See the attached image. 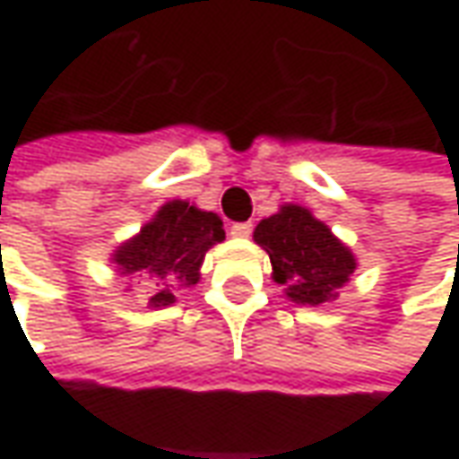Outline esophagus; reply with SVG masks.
<instances>
[{
	"instance_id": "obj_1",
	"label": "esophagus",
	"mask_w": 459,
	"mask_h": 459,
	"mask_svg": "<svg viewBox=\"0 0 459 459\" xmlns=\"http://www.w3.org/2000/svg\"><path fill=\"white\" fill-rule=\"evenodd\" d=\"M250 232H253V224L250 221H238V224L230 227V235L232 238H250Z\"/></svg>"
}]
</instances>
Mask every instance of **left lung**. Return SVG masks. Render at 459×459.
<instances>
[{"label": "left lung", "instance_id": "left-lung-1", "mask_svg": "<svg viewBox=\"0 0 459 459\" xmlns=\"http://www.w3.org/2000/svg\"><path fill=\"white\" fill-rule=\"evenodd\" d=\"M255 242L271 255L275 283L286 286L296 304H325L355 271V257L329 227L304 206H283L255 227Z\"/></svg>", "mask_w": 459, "mask_h": 459}]
</instances>
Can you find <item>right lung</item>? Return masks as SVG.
Wrapping results in <instances>:
<instances>
[{
  "label": "right lung",
  "instance_id": "obj_1",
  "mask_svg": "<svg viewBox=\"0 0 459 459\" xmlns=\"http://www.w3.org/2000/svg\"><path fill=\"white\" fill-rule=\"evenodd\" d=\"M221 239L224 230L217 214L188 202H168L137 238L117 250L115 263L122 273L151 281L158 291L151 296V307H168L176 293L199 281L206 250Z\"/></svg>",
  "mask_w": 459,
  "mask_h": 459
}]
</instances>
